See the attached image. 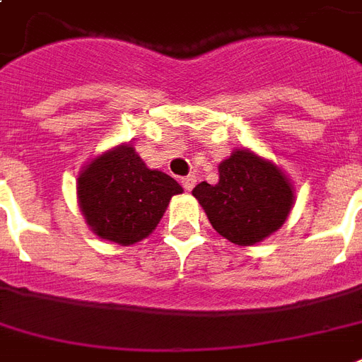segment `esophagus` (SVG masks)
Returning a JSON list of instances; mask_svg holds the SVG:
<instances>
[{
  "mask_svg": "<svg viewBox=\"0 0 362 362\" xmlns=\"http://www.w3.org/2000/svg\"><path fill=\"white\" fill-rule=\"evenodd\" d=\"M195 182H197V176L189 175V176H186V178H182V186H184V189H186V192H192L193 186H195Z\"/></svg>",
  "mask_w": 362,
  "mask_h": 362,
  "instance_id": "esophagus-1",
  "label": "esophagus"
}]
</instances>
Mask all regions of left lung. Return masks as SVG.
I'll return each mask as SVG.
<instances>
[{
    "instance_id": "left-lung-1",
    "label": "left lung",
    "mask_w": 362,
    "mask_h": 362,
    "mask_svg": "<svg viewBox=\"0 0 362 362\" xmlns=\"http://www.w3.org/2000/svg\"><path fill=\"white\" fill-rule=\"evenodd\" d=\"M218 173V184L201 182L192 193L221 237L237 246H253L286 223L295 187L274 161L250 148H235Z\"/></svg>"
}]
</instances>
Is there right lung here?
<instances>
[{
    "label": "right lung",
    "mask_w": 362,
    "mask_h": 362,
    "mask_svg": "<svg viewBox=\"0 0 362 362\" xmlns=\"http://www.w3.org/2000/svg\"><path fill=\"white\" fill-rule=\"evenodd\" d=\"M182 192L175 178L148 169L129 142L98 153L76 178V199L88 227L120 246L150 237L173 195Z\"/></svg>",
    "instance_id": "right-lung-1"
}]
</instances>
